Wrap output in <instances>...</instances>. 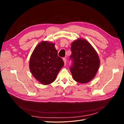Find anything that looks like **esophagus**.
Here are the masks:
<instances>
[{"label":"esophagus","mask_w":124,"mask_h":124,"mask_svg":"<svg viewBox=\"0 0 124 124\" xmlns=\"http://www.w3.org/2000/svg\"><path fill=\"white\" fill-rule=\"evenodd\" d=\"M63 61V62H64V64L65 65H66V62H67V60H66V58H62Z\"/></svg>","instance_id":"1"}]
</instances>
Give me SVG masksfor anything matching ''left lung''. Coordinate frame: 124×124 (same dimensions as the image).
<instances>
[{
	"instance_id": "1",
	"label": "left lung",
	"mask_w": 124,
	"mask_h": 124,
	"mask_svg": "<svg viewBox=\"0 0 124 124\" xmlns=\"http://www.w3.org/2000/svg\"><path fill=\"white\" fill-rule=\"evenodd\" d=\"M70 59L72 62L70 70L73 79L86 83L95 77L98 70L100 60L98 54L87 41L78 39L71 43Z\"/></svg>"
}]
</instances>
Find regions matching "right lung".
I'll return each instance as SVG.
<instances>
[{
  "label": "right lung",
  "mask_w": 124,
  "mask_h": 124,
  "mask_svg": "<svg viewBox=\"0 0 124 124\" xmlns=\"http://www.w3.org/2000/svg\"><path fill=\"white\" fill-rule=\"evenodd\" d=\"M57 53L54 43L47 41L40 42L32 52L29 69L32 76L42 84L48 85L53 82L64 65Z\"/></svg>",
  "instance_id": "1"
}]
</instances>
